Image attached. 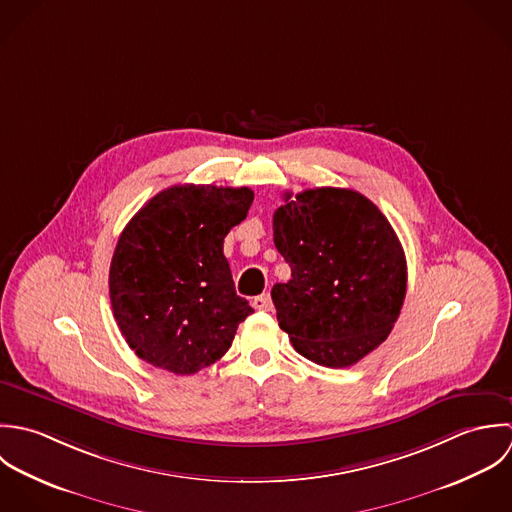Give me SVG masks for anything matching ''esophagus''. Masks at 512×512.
I'll list each match as a JSON object with an SVG mask.
<instances>
[{
	"instance_id": "obj_1",
	"label": "esophagus",
	"mask_w": 512,
	"mask_h": 512,
	"mask_svg": "<svg viewBox=\"0 0 512 512\" xmlns=\"http://www.w3.org/2000/svg\"><path fill=\"white\" fill-rule=\"evenodd\" d=\"M253 308H257V310H273L271 295H269V293H263V295L255 297V299H253Z\"/></svg>"
}]
</instances>
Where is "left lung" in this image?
Here are the masks:
<instances>
[{"mask_svg": "<svg viewBox=\"0 0 512 512\" xmlns=\"http://www.w3.org/2000/svg\"><path fill=\"white\" fill-rule=\"evenodd\" d=\"M273 239L291 281L277 283L271 297L299 354L346 368L388 338L404 307L408 267L394 227L366 196L346 188L287 192Z\"/></svg>", "mask_w": 512, "mask_h": 512, "instance_id": "1", "label": "left lung"}]
</instances>
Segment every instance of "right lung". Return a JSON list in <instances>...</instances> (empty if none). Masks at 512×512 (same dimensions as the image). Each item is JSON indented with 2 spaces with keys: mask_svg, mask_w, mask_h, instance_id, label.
I'll return each mask as SVG.
<instances>
[{
  "mask_svg": "<svg viewBox=\"0 0 512 512\" xmlns=\"http://www.w3.org/2000/svg\"><path fill=\"white\" fill-rule=\"evenodd\" d=\"M251 204L249 188L182 184L156 194L128 221L108 291L138 358L190 376L229 350L253 308L235 293L223 239Z\"/></svg>",
  "mask_w": 512,
  "mask_h": 512,
  "instance_id": "1",
  "label": "right lung"
}]
</instances>
